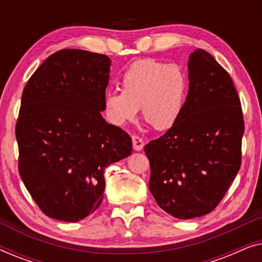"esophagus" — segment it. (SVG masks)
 Listing matches in <instances>:
<instances>
[{
  "label": "esophagus",
  "mask_w": 262,
  "mask_h": 262,
  "mask_svg": "<svg viewBox=\"0 0 262 262\" xmlns=\"http://www.w3.org/2000/svg\"><path fill=\"white\" fill-rule=\"evenodd\" d=\"M132 145H134V149L136 151H141V150L144 148V142H143V139L141 137L134 135L132 136Z\"/></svg>",
  "instance_id": "obj_1"
}]
</instances>
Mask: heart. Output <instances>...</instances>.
Instances as JSON below:
<instances>
[{"label":"heart","mask_w":262,"mask_h":262,"mask_svg":"<svg viewBox=\"0 0 262 262\" xmlns=\"http://www.w3.org/2000/svg\"><path fill=\"white\" fill-rule=\"evenodd\" d=\"M188 92V78L177 64L139 59L121 77V92H108L103 99L107 120L124 126L142 117L154 130L167 131L181 118Z\"/></svg>","instance_id":"heart-1"}]
</instances>
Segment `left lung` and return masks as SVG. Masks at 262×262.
I'll list each match as a JSON object with an SVG mask.
<instances>
[{"label": "left lung", "instance_id": "obj_1", "mask_svg": "<svg viewBox=\"0 0 262 262\" xmlns=\"http://www.w3.org/2000/svg\"><path fill=\"white\" fill-rule=\"evenodd\" d=\"M188 81L177 125L144 146L150 192L179 220L202 217L221 203L241 167L245 132L234 82L205 50L189 55Z\"/></svg>", "mask_w": 262, "mask_h": 262}]
</instances>
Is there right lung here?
Listing matches in <instances>:
<instances>
[{
  "label": "right lung",
  "mask_w": 262,
  "mask_h": 262,
  "mask_svg": "<svg viewBox=\"0 0 262 262\" xmlns=\"http://www.w3.org/2000/svg\"><path fill=\"white\" fill-rule=\"evenodd\" d=\"M111 59L78 49L49 57L23 92L19 173L50 218L83 220L100 206L103 170L130 156L131 137L101 116Z\"/></svg>",
  "instance_id": "1"
}]
</instances>
